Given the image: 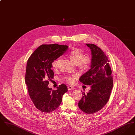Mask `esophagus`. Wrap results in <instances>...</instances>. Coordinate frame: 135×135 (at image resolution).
Here are the masks:
<instances>
[{"label": "esophagus", "mask_w": 135, "mask_h": 135, "mask_svg": "<svg viewBox=\"0 0 135 135\" xmlns=\"http://www.w3.org/2000/svg\"><path fill=\"white\" fill-rule=\"evenodd\" d=\"M75 89V88L72 86H68V90H74Z\"/></svg>", "instance_id": "esophagus-1"}]
</instances>
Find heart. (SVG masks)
<instances>
[{"mask_svg":"<svg viewBox=\"0 0 135 135\" xmlns=\"http://www.w3.org/2000/svg\"><path fill=\"white\" fill-rule=\"evenodd\" d=\"M68 57L71 61L76 65L77 67L80 69H85L90 66L91 61V57L90 54L83 55L81 50L79 49L73 48L68 53ZM60 60H56L52 63V66L54 69H57ZM77 74H74L72 75H67L64 77V80L69 84H73L75 79L77 78Z\"/></svg>","mask_w":135,"mask_h":135,"instance_id":"heart-1","label":"heart"}]
</instances>
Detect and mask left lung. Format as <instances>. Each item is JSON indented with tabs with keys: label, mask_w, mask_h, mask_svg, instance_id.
I'll use <instances>...</instances> for the list:
<instances>
[{
	"label": "left lung",
	"mask_w": 135,
	"mask_h": 135,
	"mask_svg": "<svg viewBox=\"0 0 135 135\" xmlns=\"http://www.w3.org/2000/svg\"><path fill=\"white\" fill-rule=\"evenodd\" d=\"M91 52L90 69L79 78L85 85H90L91 89L83 96L78 107L87 114L100 111L109 101L113 82L109 60L103 51L94 44H86Z\"/></svg>",
	"instance_id": "1"
}]
</instances>
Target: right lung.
Returning a JSON list of instances; mask_svg holds the SVG:
<instances>
[{
  "label": "right lung",
  "mask_w": 135,
  "mask_h": 135,
  "mask_svg": "<svg viewBox=\"0 0 135 135\" xmlns=\"http://www.w3.org/2000/svg\"><path fill=\"white\" fill-rule=\"evenodd\" d=\"M67 45H42L29 58L26 66L25 83L32 102L41 112L50 113L59 107L63 95L68 91L62 84L52 90L47 86L54 78L52 63L68 49Z\"/></svg>",
  "instance_id": "right-lung-1"
}]
</instances>
